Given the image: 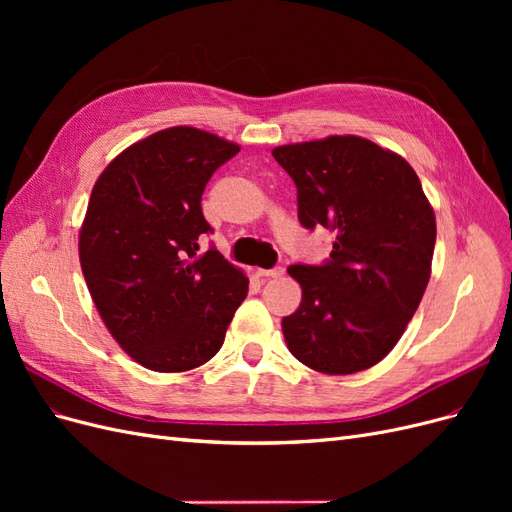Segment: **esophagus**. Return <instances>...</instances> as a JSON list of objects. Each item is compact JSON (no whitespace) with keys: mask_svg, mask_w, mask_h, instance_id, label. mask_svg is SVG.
<instances>
[{"mask_svg":"<svg viewBox=\"0 0 512 512\" xmlns=\"http://www.w3.org/2000/svg\"><path fill=\"white\" fill-rule=\"evenodd\" d=\"M260 277H282L284 267H273V269H258Z\"/></svg>","mask_w":512,"mask_h":512,"instance_id":"34e87169","label":"esophagus"}]
</instances>
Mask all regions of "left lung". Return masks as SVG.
Returning <instances> with one entry per match:
<instances>
[{"label": "left lung", "instance_id": "1", "mask_svg": "<svg viewBox=\"0 0 512 512\" xmlns=\"http://www.w3.org/2000/svg\"><path fill=\"white\" fill-rule=\"evenodd\" d=\"M297 185L299 222L335 232L322 265H290L303 299L282 320L294 359L320 374L369 369L404 335L431 275L436 215L414 168L361 136L273 151Z\"/></svg>", "mask_w": 512, "mask_h": 512}]
</instances>
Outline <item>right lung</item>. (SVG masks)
<instances>
[{
    "instance_id": "right-lung-1",
    "label": "right lung",
    "mask_w": 512,
    "mask_h": 512,
    "mask_svg": "<svg viewBox=\"0 0 512 512\" xmlns=\"http://www.w3.org/2000/svg\"><path fill=\"white\" fill-rule=\"evenodd\" d=\"M239 145L177 126L104 168L79 237L81 269L106 329L136 363L173 374L213 359L250 280L211 245L200 198Z\"/></svg>"
}]
</instances>
